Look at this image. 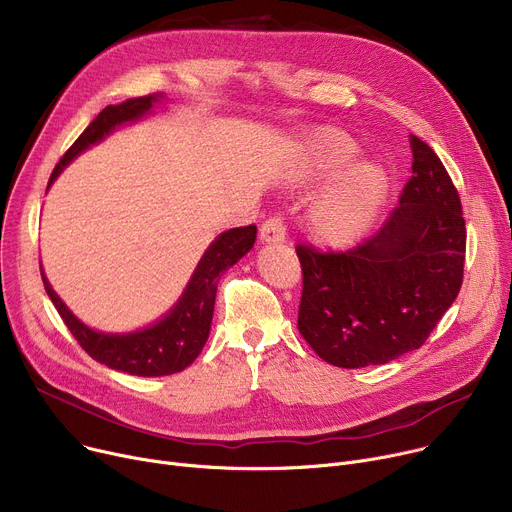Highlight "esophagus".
<instances>
[{
    "label": "esophagus",
    "instance_id": "obj_1",
    "mask_svg": "<svg viewBox=\"0 0 512 512\" xmlns=\"http://www.w3.org/2000/svg\"><path fill=\"white\" fill-rule=\"evenodd\" d=\"M261 243H282L286 238V224L280 216L267 218L259 228Z\"/></svg>",
    "mask_w": 512,
    "mask_h": 512
}]
</instances>
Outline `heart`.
Returning <instances> with one entry per match:
<instances>
[{
  "mask_svg": "<svg viewBox=\"0 0 512 512\" xmlns=\"http://www.w3.org/2000/svg\"><path fill=\"white\" fill-rule=\"evenodd\" d=\"M356 154V142L335 127H321L304 142L296 170L298 185H313L336 173L309 210V230L325 247L354 245L387 201V170L370 160L350 162Z\"/></svg>",
  "mask_w": 512,
  "mask_h": 512,
  "instance_id": "heart-1",
  "label": "heart"
}]
</instances>
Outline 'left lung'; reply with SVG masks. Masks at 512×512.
Returning a JSON list of instances; mask_svg holds the SVG:
<instances>
[{"label": "left lung", "instance_id": "1", "mask_svg": "<svg viewBox=\"0 0 512 512\" xmlns=\"http://www.w3.org/2000/svg\"><path fill=\"white\" fill-rule=\"evenodd\" d=\"M414 164L399 206L364 243L321 253L298 245V331L339 368L418 350L455 302L465 263L459 193L434 150L410 135Z\"/></svg>", "mask_w": 512, "mask_h": 512}]
</instances>
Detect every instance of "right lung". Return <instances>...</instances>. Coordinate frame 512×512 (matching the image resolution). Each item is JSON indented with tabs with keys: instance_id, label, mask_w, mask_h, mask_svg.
I'll return each instance as SVG.
<instances>
[{
	"instance_id": "1",
	"label": "right lung",
	"mask_w": 512,
	"mask_h": 512,
	"mask_svg": "<svg viewBox=\"0 0 512 512\" xmlns=\"http://www.w3.org/2000/svg\"><path fill=\"white\" fill-rule=\"evenodd\" d=\"M158 100L160 94H148L140 98H129L121 102V105H109L107 109H102L98 117L72 144V148L57 162L51 173L49 185L80 152L100 142L117 125L144 117L146 113H150L152 105ZM255 236V224L222 232L208 247V251L203 253L183 296L173 309H170L158 323L135 333H102L86 327L55 294V290L43 274V269L41 276L59 317L78 339V344L88 356H92L100 364L127 374H138V377H164V374H175L187 368L199 356L201 348L206 346L222 271L232 267L238 259L245 257L253 249Z\"/></svg>"
}]
</instances>
